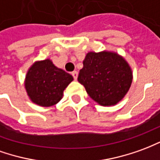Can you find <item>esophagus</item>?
<instances>
[{"instance_id":"obj_1","label":"esophagus","mask_w":160,"mask_h":160,"mask_svg":"<svg viewBox=\"0 0 160 160\" xmlns=\"http://www.w3.org/2000/svg\"><path fill=\"white\" fill-rule=\"evenodd\" d=\"M72 76H73V78H74L75 80H77L78 79V72L77 71H75L72 72Z\"/></svg>"}]
</instances>
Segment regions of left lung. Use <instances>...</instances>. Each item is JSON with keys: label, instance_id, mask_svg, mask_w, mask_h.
I'll use <instances>...</instances> for the list:
<instances>
[{"label": "left lung", "instance_id": "8db88e82", "mask_svg": "<svg viewBox=\"0 0 160 160\" xmlns=\"http://www.w3.org/2000/svg\"><path fill=\"white\" fill-rule=\"evenodd\" d=\"M78 80L96 102L110 107L120 102L128 92L132 71L127 60L115 52H89Z\"/></svg>", "mask_w": 160, "mask_h": 160}]
</instances>
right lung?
Listing matches in <instances>:
<instances>
[{"label": "right lung", "mask_w": 160, "mask_h": 160, "mask_svg": "<svg viewBox=\"0 0 160 160\" xmlns=\"http://www.w3.org/2000/svg\"><path fill=\"white\" fill-rule=\"evenodd\" d=\"M73 77L47 58L35 61L26 74L24 86L29 99L41 107H51L63 98Z\"/></svg>", "instance_id": "obj_1"}]
</instances>
